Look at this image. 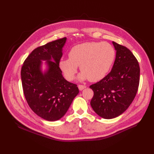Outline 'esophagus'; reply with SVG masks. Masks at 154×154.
<instances>
[{
	"mask_svg": "<svg viewBox=\"0 0 154 154\" xmlns=\"http://www.w3.org/2000/svg\"><path fill=\"white\" fill-rule=\"evenodd\" d=\"M78 88H79V91H83L84 89H85V88H86V86H85V85H78Z\"/></svg>",
	"mask_w": 154,
	"mask_h": 154,
	"instance_id": "34e87169",
	"label": "esophagus"
}]
</instances>
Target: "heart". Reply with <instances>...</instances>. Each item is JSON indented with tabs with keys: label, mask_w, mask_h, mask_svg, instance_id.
I'll list each match as a JSON object with an SVG mask.
<instances>
[{
	"label": "heart",
	"mask_w": 154,
	"mask_h": 154,
	"mask_svg": "<svg viewBox=\"0 0 154 154\" xmlns=\"http://www.w3.org/2000/svg\"><path fill=\"white\" fill-rule=\"evenodd\" d=\"M69 59L62 58L59 67L67 81L74 79L78 66L82 71L80 81L97 82L109 73L115 57V51L107 42H85L75 45L68 53Z\"/></svg>",
	"instance_id": "obj_1"
}]
</instances>
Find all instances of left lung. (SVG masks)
Segmentation results:
<instances>
[{
  "label": "left lung",
  "instance_id": "left-lung-1",
  "mask_svg": "<svg viewBox=\"0 0 154 154\" xmlns=\"http://www.w3.org/2000/svg\"><path fill=\"white\" fill-rule=\"evenodd\" d=\"M116 51L112 70L90 88L94 95L91 101L99 116L111 119L122 114L134 99L140 81V66L134 55L127 48L116 42Z\"/></svg>",
  "mask_w": 154,
  "mask_h": 154
}]
</instances>
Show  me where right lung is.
<instances>
[{
  "instance_id": "right-lung-1",
  "label": "right lung",
  "mask_w": 154,
  "mask_h": 154,
  "mask_svg": "<svg viewBox=\"0 0 154 154\" xmlns=\"http://www.w3.org/2000/svg\"><path fill=\"white\" fill-rule=\"evenodd\" d=\"M66 40V38L59 39L35 48L22 67L26 100L38 116L48 121L61 119L79 93L77 85L64 79L58 65ZM42 60L48 67L44 72Z\"/></svg>"
}]
</instances>
